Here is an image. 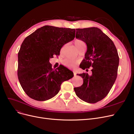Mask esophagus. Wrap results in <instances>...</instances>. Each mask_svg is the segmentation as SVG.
<instances>
[{"mask_svg":"<svg viewBox=\"0 0 134 134\" xmlns=\"http://www.w3.org/2000/svg\"><path fill=\"white\" fill-rule=\"evenodd\" d=\"M73 74H74V76H76V73L75 71H73Z\"/></svg>","mask_w":134,"mask_h":134,"instance_id":"obj_1","label":"esophagus"}]
</instances>
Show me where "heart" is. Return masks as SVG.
I'll return each mask as SVG.
<instances>
[{"label":"heart","instance_id":"obj_1","mask_svg":"<svg viewBox=\"0 0 134 134\" xmlns=\"http://www.w3.org/2000/svg\"><path fill=\"white\" fill-rule=\"evenodd\" d=\"M74 44L76 46V47L78 49H80L83 47H85V44L84 42L80 40V39H75L74 41ZM78 60L73 59H65L63 60L62 63L65 66L69 67V68H73L75 67L77 63H78Z\"/></svg>","mask_w":134,"mask_h":134}]
</instances>
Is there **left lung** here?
I'll return each instance as SVG.
<instances>
[{
    "instance_id": "8db88e82",
    "label": "left lung",
    "mask_w": 134,
    "mask_h": 134,
    "mask_svg": "<svg viewBox=\"0 0 134 134\" xmlns=\"http://www.w3.org/2000/svg\"><path fill=\"white\" fill-rule=\"evenodd\" d=\"M75 37L87 45L80 67L86 71L92 67V73L78 74L83 79V84L74 90L80 99L96 103L108 95L115 82L119 65L118 52L114 42L98 27L76 29Z\"/></svg>"
}]
</instances>
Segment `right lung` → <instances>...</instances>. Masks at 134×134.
Returning <instances> with one entry per match:
<instances>
[{
	"instance_id": "obj_1",
	"label": "right lung",
	"mask_w": 134,
	"mask_h": 134,
	"mask_svg": "<svg viewBox=\"0 0 134 134\" xmlns=\"http://www.w3.org/2000/svg\"><path fill=\"white\" fill-rule=\"evenodd\" d=\"M75 29L45 25L27 36L18 54V78L25 93L45 101L57 94L61 83L73 73L61 65L52 68L49 59L60 55L62 46L75 37Z\"/></svg>"
}]
</instances>
